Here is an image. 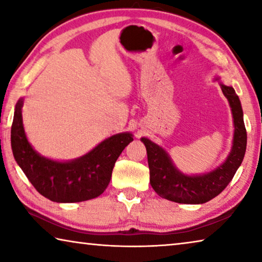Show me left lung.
Returning a JSON list of instances; mask_svg holds the SVG:
<instances>
[{"label":"left lung","mask_w":262,"mask_h":262,"mask_svg":"<svg viewBox=\"0 0 262 262\" xmlns=\"http://www.w3.org/2000/svg\"><path fill=\"white\" fill-rule=\"evenodd\" d=\"M221 88L232 111L234 133L232 148L227 161L215 170L199 176L181 173L173 165L165 150L149 139H141L147 148L150 184L159 196L185 205H200L208 202L227 187L241 166L247 143L242 104L232 86L221 83Z\"/></svg>","instance_id":"left-lung-1"}]
</instances>
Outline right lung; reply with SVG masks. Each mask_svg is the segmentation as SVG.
I'll return each instance as SVG.
<instances>
[{
    "mask_svg": "<svg viewBox=\"0 0 262 262\" xmlns=\"http://www.w3.org/2000/svg\"><path fill=\"white\" fill-rule=\"evenodd\" d=\"M23 98L16 104L11 126V149L33 187L54 202H81L99 196L107 187L114 164L133 141L130 133L104 140L84 156L56 162L39 155L26 139L21 119Z\"/></svg>",
    "mask_w": 262,
    "mask_h": 262,
    "instance_id": "1",
    "label": "right lung"
}]
</instances>
